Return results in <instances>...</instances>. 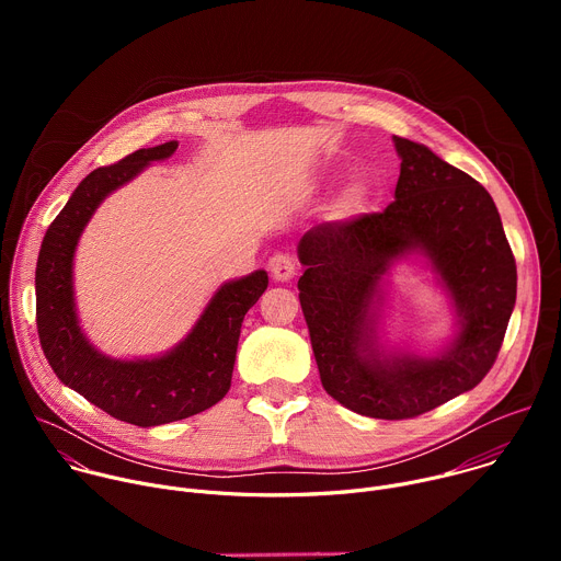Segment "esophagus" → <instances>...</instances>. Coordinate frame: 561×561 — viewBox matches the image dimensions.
Wrapping results in <instances>:
<instances>
[{
    "mask_svg": "<svg viewBox=\"0 0 561 561\" xmlns=\"http://www.w3.org/2000/svg\"><path fill=\"white\" fill-rule=\"evenodd\" d=\"M268 268H271L273 279H277V282H290L297 273V264H295V257L290 253L273 255Z\"/></svg>",
    "mask_w": 561,
    "mask_h": 561,
    "instance_id": "obj_1",
    "label": "esophagus"
}]
</instances>
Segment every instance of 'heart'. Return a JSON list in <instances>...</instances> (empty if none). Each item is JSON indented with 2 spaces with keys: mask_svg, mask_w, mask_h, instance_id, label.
Instances as JSON below:
<instances>
[{
  "mask_svg": "<svg viewBox=\"0 0 561 561\" xmlns=\"http://www.w3.org/2000/svg\"><path fill=\"white\" fill-rule=\"evenodd\" d=\"M362 202H364V188L357 186V184H353V186H348V188L340 195V210H342V213H353V210H357V208L362 206Z\"/></svg>",
  "mask_w": 561,
  "mask_h": 561,
  "instance_id": "1",
  "label": "heart"
}]
</instances>
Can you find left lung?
<instances>
[{
    "instance_id": "8db88e82",
    "label": "left lung",
    "mask_w": 561,
    "mask_h": 561,
    "mask_svg": "<svg viewBox=\"0 0 561 561\" xmlns=\"http://www.w3.org/2000/svg\"><path fill=\"white\" fill-rule=\"evenodd\" d=\"M402 169L381 213L327 221L299 239L297 282L322 386L375 420H411L474 388L493 368L517 295V266L489 191L424 144L392 137ZM424 254L458 310L437 358L386 356L376 324L380 277Z\"/></svg>"
}]
</instances>
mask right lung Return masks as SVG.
<instances>
[{
    "label": "right lung",
    "instance_id": "right-lung-1",
    "mask_svg": "<svg viewBox=\"0 0 561 561\" xmlns=\"http://www.w3.org/2000/svg\"><path fill=\"white\" fill-rule=\"evenodd\" d=\"M175 148L178 141L139 148L84 178L48 226L35 271L37 333L55 375L104 413L141 428L186 420L219 402L230 388L244 314L268 286L266 271L219 286L193 331L167 355L113 359L89 344L72 295L79 234L113 191Z\"/></svg>",
    "mask_w": 561,
    "mask_h": 561
}]
</instances>
